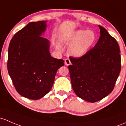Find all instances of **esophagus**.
Listing matches in <instances>:
<instances>
[{
	"label": "esophagus",
	"instance_id": "esophagus-1",
	"mask_svg": "<svg viewBox=\"0 0 126 126\" xmlns=\"http://www.w3.org/2000/svg\"><path fill=\"white\" fill-rule=\"evenodd\" d=\"M64 63H65V64L66 66L69 65L71 64V60H70L69 59H66L65 60H64Z\"/></svg>",
	"mask_w": 126,
	"mask_h": 126
}]
</instances>
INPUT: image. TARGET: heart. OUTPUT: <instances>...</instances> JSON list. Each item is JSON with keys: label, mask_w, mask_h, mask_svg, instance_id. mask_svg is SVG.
I'll use <instances>...</instances> for the list:
<instances>
[{"label": "heart", "mask_w": 126, "mask_h": 126, "mask_svg": "<svg viewBox=\"0 0 126 126\" xmlns=\"http://www.w3.org/2000/svg\"><path fill=\"white\" fill-rule=\"evenodd\" d=\"M95 32L88 30H79L64 37L67 43L72 44L70 46L71 54L75 57H81L89 51L96 40ZM57 48L60 49V46L57 45Z\"/></svg>", "instance_id": "b5f03b06"}]
</instances>
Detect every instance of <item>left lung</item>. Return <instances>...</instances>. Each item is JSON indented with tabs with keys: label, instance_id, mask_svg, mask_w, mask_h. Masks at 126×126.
<instances>
[{
	"label": "left lung",
	"instance_id": "1",
	"mask_svg": "<svg viewBox=\"0 0 126 126\" xmlns=\"http://www.w3.org/2000/svg\"><path fill=\"white\" fill-rule=\"evenodd\" d=\"M100 37L93 48L80 57L69 59L68 66L75 94L95 103L112 92L121 71L120 47L115 38L99 25Z\"/></svg>",
	"mask_w": 126,
	"mask_h": 126
}]
</instances>
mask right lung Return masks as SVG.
<instances>
[{
    "label": "right lung",
    "instance_id": "add662e5",
    "mask_svg": "<svg viewBox=\"0 0 126 126\" xmlns=\"http://www.w3.org/2000/svg\"><path fill=\"white\" fill-rule=\"evenodd\" d=\"M46 21L30 22L18 31L10 43L7 68L17 92L31 100H39L52 88L63 59L51 56L49 42L41 37Z\"/></svg>",
    "mask_w": 126,
    "mask_h": 126
}]
</instances>
